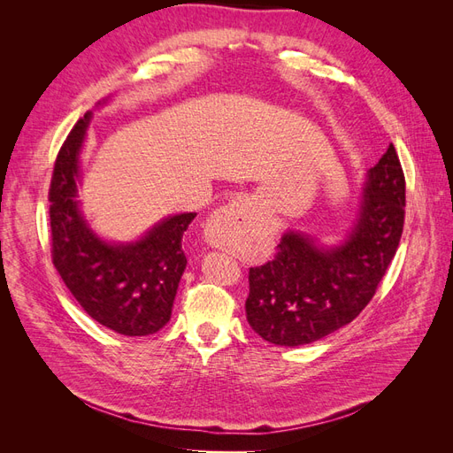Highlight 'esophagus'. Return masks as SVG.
<instances>
[{
    "instance_id": "esophagus-1",
    "label": "esophagus",
    "mask_w": 453,
    "mask_h": 453,
    "mask_svg": "<svg viewBox=\"0 0 453 453\" xmlns=\"http://www.w3.org/2000/svg\"><path fill=\"white\" fill-rule=\"evenodd\" d=\"M260 230L248 202H232L211 213L205 223V242L211 248L236 251L250 245Z\"/></svg>"
}]
</instances>
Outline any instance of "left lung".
<instances>
[{
  "instance_id": "obj_1",
  "label": "left lung",
  "mask_w": 453,
  "mask_h": 453,
  "mask_svg": "<svg viewBox=\"0 0 453 453\" xmlns=\"http://www.w3.org/2000/svg\"><path fill=\"white\" fill-rule=\"evenodd\" d=\"M404 205V172L391 143L368 170L359 219L340 248L318 250L311 238L289 232L272 260L250 268L245 313L253 331L293 348L351 323L376 295L399 250Z\"/></svg>"
}]
</instances>
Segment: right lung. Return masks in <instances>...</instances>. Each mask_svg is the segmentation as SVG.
I'll return each instance as SVG.
<instances>
[{"label": "right lung", "mask_w": 453, "mask_h": 453, "mask_svg": "<svg viewBox=\"0 0 453 453\" xmlns=\"http://www.w3.org/2000/svg\"><path fill=\"white\" fill-rule=\"evenodd\" d=\"M90 113L62 143L49 188L50 255L62 281L94 321L125 336L153 334L170 321L187 266L183 234L196 213L173 215L128 245L94 236L77 208V160Z\"/></svg>", "instance_id": "1"}]
</instances>
